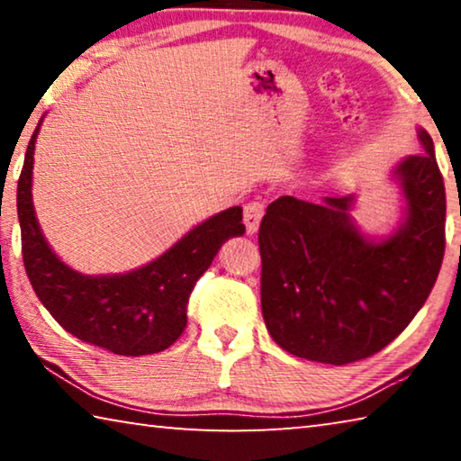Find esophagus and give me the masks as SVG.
Segmentation results:
<instances>
[{
	"label": "esophagus",
	"instance_id": "obj_1",
	"mask_svg": "<svg viewBox=\"0 0 461 461\" xmlns=\"http://www.w3.org/2000/svg\"><path fill=\"white\" fill-rule=\"evenodd\" d=\"M264 217V203L262 201H249L244 207V223L249 236L258 231L260 221Z\"/></svg>",
	"mask_w": 461,
	"mask_h": 461
}]
</instances>
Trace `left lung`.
Returning <instances> with one entry per match:
<instances>
[{
    "instance_id": "left-lung-1",
    "label": "left lung",
    "mask_w": 461,
    "mask_h": 461,
    "mask_svg": "<svg viewBox=\"0 0 461 461\" xmlns=\"http://www.w3.org/2000/svg\"><path fill=\"white\" fill-rule=\"evenodd\" d=\"M394 168L407 217L380 241L356 228L354 197L321 205L291 194L267 207L258 231L262 315L280 348L343 366L370 357L407 327L439 275L446 252V186L433 140Z\"/></svg>"
}]
</instances>
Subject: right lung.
Segmentation results:
<instances>
[{"label": "right lung", "mask_w": 461, "mask_h": 461, "mask_svg": "<svg viewBox=\"0 0 461 461\" xmlns=\"http://www.w3.org/2000/svg\"><path fill=\"white\" fill-rule=\"evenodd\" d=\"M30 138L24 167L18 178V220L26 275L42 305L62 330L81 341L120 356L162 352L181 338L186 305L221 244L241 236V207L209 217L167 249L160 258L126 275L87 276L68 268L36 221L32 205L34 142Z\"/></svg>", "instance_id": "right-lung-1"}]
</instances>
